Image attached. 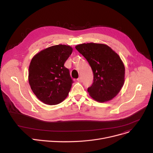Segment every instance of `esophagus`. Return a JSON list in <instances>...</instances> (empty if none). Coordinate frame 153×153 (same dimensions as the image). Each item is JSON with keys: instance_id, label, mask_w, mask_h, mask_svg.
<instances>
[{"instance_id": "esophagus-1", "label": "esophagus", "mask_w": 153, "mask_h": 153, "mask_svg": "<svg viewBox=\"0 0 153 153\" xmlns=\"http://www.w3.org/2000/svg\"><path fill=\"white\" fill-rule=\"evenodd\" d=\"M77 81H79V82H81L82 81V78L80 77H79L78 79H77Z\"/></svg>"}]
</instances>
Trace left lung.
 Returning a JSON list of instances; mask_svg holds the SVG:
<instances>
[{
	"label": "left lung",
	"instance_id": "1",
	"mask_svg": "<svg viewBox=\"0 0 153 153\" xmlns=\"http://www.w3.org/2000/svg\"><path fill=\"white\" fill-rule=\"evenodd\" d=\"M90 64L94 82L87 91L99 102L113 99L121 91L125 82V66L120 56L108 45L87 43L76 46Z\"/></svg>",
	"mask_w": 153,
	"mask_h": 153
}]
</instances>
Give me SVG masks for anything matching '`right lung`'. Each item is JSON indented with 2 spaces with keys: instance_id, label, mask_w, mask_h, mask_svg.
Masks as SVG:
<instances>
[{
  "instance_id": "add662e5",
  "label": "right lung",
  "mask_w": 153,
  "mask_h": 153,
  "mask_svg": "<svg viewBox=\"0 0 153 153\" xmlns=\"http://www.w3.org/2000/svg\"><path fill=\"white\" fill-rule=\"evenodd\" d=\"M69 45L48 47L31 59L28 82L36 97L50 105H57L68 97L72 80L64 64L72 52Z\"/></svg>"
}]
</instances>
